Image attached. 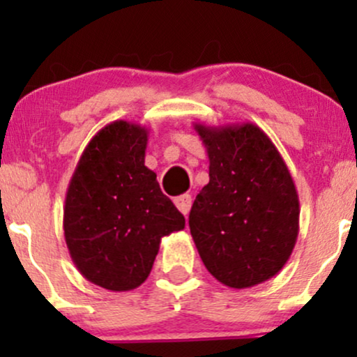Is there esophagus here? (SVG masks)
I'll return each mask as SVG.
<instances>
[{
    "label": "esophagus",
    "mask_w": 357,
    "mask_h": 357,
    "mask_svg": "<svg viewBox=\"0 0 357 357\" xmlns=\"http://www.w3.org/2000/svg\"><path fill=\"white\" fill-rule=\"evenodd\" d=\"M174 204H176V208H178V210L183 213V215H188V213H190V210H191V204H192L191 195L176 196Z\"/></svg>",
    "instance_id": "esophagus-1"
}]
</instances>
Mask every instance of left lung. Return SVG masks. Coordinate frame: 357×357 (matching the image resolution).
Instances as JSON below:
<instances>
[{
	"mask_svg": "<svg viewBox=\"0 0 357 357\" xmlns=\"http://www.w3.org/2000/svg\"><path fill=\"white\" fill-rule=\"evenodd\" d=\"M210 159V183L190 213L204 267L231 289L277 275L296 247L298 195L275 144L252 122L195 124Z\"/></svg>",
	"mask_w": 357,
	"mask_h": 357,
	"instance_id": "obj_1",
	"label": "left lung"
}]
</instances>
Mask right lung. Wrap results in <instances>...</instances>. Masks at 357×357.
Here are the masks:
<instances>
[{
	"label": "right lung",
	"instance_id": "obj_1",
	"mask_svg": "<svg viewBox=\"0 0 357 357\" xmlns=\"http://www.w3.org/2000/svg\"><path fill=\"white\" fill-rule=\"evenodd\" d=\"M149 130L127 121L102 127L82 153L63 206V233L79 272L112 292L149 277L162 236L184 216L144 166Z\"/></svg>",
	"mask_w": 357,
	"mask_h": 357
}]
</instances>
